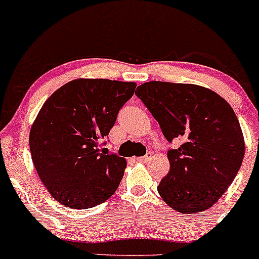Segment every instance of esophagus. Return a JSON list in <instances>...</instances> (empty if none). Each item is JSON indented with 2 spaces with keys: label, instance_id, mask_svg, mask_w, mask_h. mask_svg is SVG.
I'll list each match as a JSON object with an SVG mask.
<instances>
[{
  "label": "esophagus",
  "instance_id": "34e87169",
  "mask_svg": "<svg viewBox=\"0 0 259 259\" xmlns=\"http://www.w3.org/2000/svg\"><path fill=\"white\" fill-rule=\"evenodd\" d=\"M150 159H152V153H147L144 156H139V158H137V161L147 162V161H149Z\"/></svg>",
  "mask_w": 259,
  "mask_h": 259
}]
</instances>
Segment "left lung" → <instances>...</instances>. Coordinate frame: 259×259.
Segmentation results:
<instances>
[{"instance_id": "left-lung-1", "label": "left lung", "mask_w": 259, "mask_h": 259, "mask_svg": "<svg viewBox=\"0 0 259 259\" xmlns=\"http://www.w3.org/2000/svg\"><path fill=\"white\" fill-rule=\"evenodd\" d=\"M168 142L170 171L158 186L160 197L184 214L207 210L239 172L245 141L228 101L196 84L152 82L136 91Z\"/></svg>"}]
</instances>
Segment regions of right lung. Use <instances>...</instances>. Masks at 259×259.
<instances>
[{
  "instance_id": "1",
  "label": "right lung",
  "mask_w": 259,
  "mask_h": 259,
  "mask_svg": "<svg viewBox=\"0 0 259 259\" xmlns=\"http://www.w3.org/2000/svg\"><path fill=\"white\" fill-rule=\"evenodd\" d=\"M136 87L133 82L79 78L44 103L30 128L29 147L37 175L61 204L88 209L117 190L127 162L101 142Z\"/></svg>"
}]
</instances>
